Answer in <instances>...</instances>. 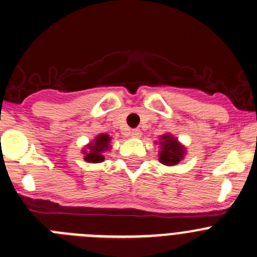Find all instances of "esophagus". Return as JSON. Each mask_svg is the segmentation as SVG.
Here are the masks:
<instances>
[{"label":"esophagus","mask_w":257,"mask_h":257,"mask_svg":"<svg viewBox=\"0 0 257 257\" xmlns=\"http://www.w3.org/2000/svg\"><path fill=\"white\" fill-rule=\"evenodd\" d=\"M131 136H134V138H140L141 136L140 128H133V130H131Z\"/></svg>","instance_id":"esophagus-1"}]
</instances>
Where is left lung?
<instances>
[{"instance_id":"obj_1","label":"left lung","mask_w":257,"mask_h":257,"mask_svg":"<svg viewBox=\"0 0 257 257\" xmlns=\"http://www.w3.org/2000/svg\"><path fill=\"white\" fill-rule=\"evenodd\" d=\"M161 151L159 160L164 165H177L184 155V149L179 145L177 139L170 135H164L161 139Z\"/></svg>"}]
</instances>
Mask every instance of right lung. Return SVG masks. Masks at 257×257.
<instances>
[{"instance_id": "obj_1", "label": "right lung", "mask_w": 257, "mask_h": 257, "mask_svg": "<svg viewBox=\"0 0 257 257\" xmlns=\"http://www.w3.org/2000/svg\"><path fill=\"white\" fill-rule=\"evenodd\" d=\"M109 141H111V138L106 134H101L99 136H97L94 143L88 145V151L84 150L85 161H89V163H101V161H103V151L109 149Z\"/></svg>"}]
</instances>
